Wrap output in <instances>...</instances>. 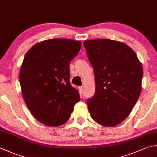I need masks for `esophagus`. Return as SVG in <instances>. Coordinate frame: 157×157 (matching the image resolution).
I'll return each instance as SVG.
<instances>
[{
    "instance_id": "esophagus-1",
    "label": "esophagus",
    "mask_w": 157,
    "mask_h": 157,
    "mask_svg": "<svg viewBox=\"0 0 157 157\" xmlns=\"http://www.w3.org/2000/svg\"><path fill=\"white\" fill-rule=\"evenodd\" d=\"M79 90H80L81 93H83V92H84V87H83V86L79 87Z\"/></svg>"
}]
</instances>
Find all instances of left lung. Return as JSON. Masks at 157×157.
<instances>
[{
  "label": "left lung",
  "mask_w": 157,
  "mask_h": 157,
  "mask_svg": "<svg viewBox=\"0 0 157 157\" xmlns=\"http://www.w3.org/2000/svg\"><path fill=\"white\" fill-rule=\"evenodd\" d=\"M95 79V93L87 100L90 116L105 127L127 118L142 91L143 67L124 43L106 39L84 41Z\"/></svg>",
  "instance_id": "obj_1"
}]
</instances>
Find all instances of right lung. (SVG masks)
Listing matches in <instances>:
<instances>
[{"label":"right lung","mask_w":157,"mask_h":157,"mask_svg":"<svg viewBox=\"0 0 157 157\" xmlns=\"http://www.w3.org/2000/svg\"><path fill=\"white\" fill-rule=\"evenodd\" d=\"M81 46V41L72 39H48L33 45L24 56L21 93L30 112L42 124H64L80 100L78 90L71 85L69 64Z\"/></svg>","instance_id":"add662e5"}]
</instances>
